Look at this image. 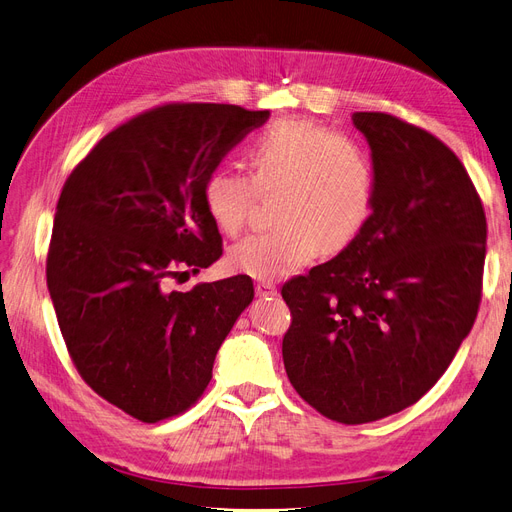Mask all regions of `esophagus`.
<instances>
[{"label":"esophagus","instance_id":"esophagus-1","mask_svg":"<svg viewBox=\"0 0 512 512\" xmlns=\"http://www.w3.org/2000/svg\"><path fill=\"white\" fill-rule=\"evenodd\" d=\"M255 293H257L259 297H276L278 288H276V284H272V282H257V284H255Z\"/></svg>","mask_w":512,"mask_h":512}]
</instances>
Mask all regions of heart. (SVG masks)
<instances>
[{"mask_svg":"<svg viewBox=\"0 0 512 512\" xmlns=\"http://www.w3.org/2000/svg\"><path fill=\"white\" fill-rule=\"evenodd\" d=\"M249 175L215 169L203 201L213 224L236 234L261 196H278V228L236 242L232 268L257 280H278L320 253L335 255L368 226L376 198L370 150L345 133L307 119H282L263 129L247 150Z\"/></svg>","mask_w":512,"mask_h":512,"instance_id":"1","label":"heart"}]
</instances>
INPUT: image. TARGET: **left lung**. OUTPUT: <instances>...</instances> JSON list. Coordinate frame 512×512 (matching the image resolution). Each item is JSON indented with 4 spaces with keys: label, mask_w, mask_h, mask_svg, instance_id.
Wrapping results in <instances>:
<instances>
[{
    "label": "left lung",
    "mask_w": 512,
    "mask_h": 512,
    "mask_svg": "<svg viewBox=\"0 0 512 512\" xmlns=\"http://www.w3.org/2000/svg\"><path fill=\"white\" fill-rule=\"evenodd\" d=\"M351 119L374 159V211L345 251L282 286V358L309 406L362 425L416 404L454 360L477 318L487 226L441 140L385 113Z\"/></svg>",
    "instance_id": "left-lung-1"
}]
</instances>
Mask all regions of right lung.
I'll return each mask as SVG.
<instances>
[{
    "mask_svg": "<svg viewBox=\"0 0 512 512\" xmlns=\"http://www.w3.org/2000/svg\"><path fill=\"white\" fill-rule=\"evenodd\" d=\"M268 110L167 104L104 136L66 180L48 288L66 349L106 402L142 422L190 408L255 297L249 276L171 288L221 257L207 177Z\"/></svg>",
    "mask_w": 512,
    "mask_h": 512,
    "instance_id": "1",
    "label": "right lung"
}]
</instances>
